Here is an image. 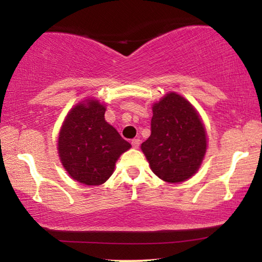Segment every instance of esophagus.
I'll use <instances>...</instances> for the list:
<instances>
[{
    "mask_svg": "<svg viewBox=\"0 0 262 262\" xmlns=\"http://www.w3.org/2000/svg\"><path fill=\"white\" fill-rule=\"evenodd\" d=\"M131 144H132V146H134L135 149H137L138 146H139V144H141V141H139L138 138H135V139H132V141H131Z\"/></svg>",
    "mask_w": 262,
    "mask_h": 262,
    "instance_id": "34e87169",
    "label": "esophagus"
}]
</instances>
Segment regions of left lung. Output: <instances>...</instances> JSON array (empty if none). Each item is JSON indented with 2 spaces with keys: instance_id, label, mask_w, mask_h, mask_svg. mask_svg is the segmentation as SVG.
<instances>
[{
  "instance_id": "obj_1",
  "label": "left lung",
  "mask_w": 262,
  "mask_h": 262,
  "mask_svg": "<svg viewBox=\"0 0 262 262\" xmlns=\"http://www.w3.org/2000/svg\"><path fill=\"white\" fill-rule=\"evenodd\" d=\"M206 146L205 127L191 102L171 92L154 103L151 135L141 149L157 177L170 184L192 178Z\"/></svg>"
}]
</instances>
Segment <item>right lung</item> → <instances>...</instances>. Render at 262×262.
Segmentation results:
<instances>
[{
	"label": "right lung",
	"instance_id": "add662e5",
	"mask_svg": "<svg viewBox=\"0 0 262 262\" xmlns=\"http://www.w3.org/2000/svg\"><path fill=\"white\" fill-rule=\"evenodd\" d=\"M106 107L87 99L69 111L60 127V162L74 180L98 186L108 180L121 154L131 144L105 120Z\"/></svg>",
	"mask_w": 262,
	"mask_h": 262
}]
</instances>
